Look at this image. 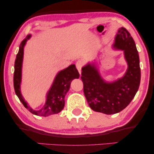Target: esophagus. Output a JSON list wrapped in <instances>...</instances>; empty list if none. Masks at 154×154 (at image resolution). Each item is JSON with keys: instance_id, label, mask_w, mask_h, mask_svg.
Here are the masks:
<instances>
[{"instance_id": "1", "label": "esophagus", "mask_w": 154, "mask_h": 154, "mask_svg": "<svg viewBox=\"0 0 154 154\" xmlns=\"http://www.w3.org/2000/svg\"><path fill=\"white\" fill-rule=\"evenodd\" d=\"M83 66V62H81V61H79V62H77L76 64H75V67H76V69H78V71H79L80 74L81 73V69Z\"/></svg>"}]
</instances>
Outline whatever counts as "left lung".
Wrapping results in <instances>:
<instances>
[{
  "label": "left lung",
  "mask_w": 154,
  "mask_h": 154,
  "mask_svg": "<svg viewBox=\"0 0 154 154\" xmlns=\"http://www.w3.org/2000/svg\"><path fill=\"white\" fill-rule=\"evenodd\" d=\"M113 48L123 51L128 68L125 74L114 81H106L95 62L82 68L83 92L90 108L97 112L114 114L123 110L131 102L140 87V57L133 38L124 27L119 29Z\"/></svg>",
  "instance_id": "8db88e82"
}]
</instances>
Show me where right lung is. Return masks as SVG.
I'll return each instance as SVG.
<instances>
[{
    "instance_id": "obj_1",
    "label": "right lung",
    "mask_w": 154,
    "mask_h": 154,
    "mask_svg": "<svg viewBox=\"0 0 154 154\" xmlns=\"http://www.w3.org/2000/svg\"><path fill=\"white\" fill-rule=\"evenodd\" d=\"M31 34H29L21 43L19 52L17 54L14 62V88L17 96L20 99L24 107L32 113L33 114L41 116H48L52 114L60 113L64 109V97L70 88L71 83L73 79H79L80 75L75 68V64H71L67 68L59 71L54 78L51 87L46 94V101L45 104L41 109L35 110L30 106L23 97L21 93V83H22V63L24 58V48L26 41L30 38Z\"/></svg>"
}]
</instances>
